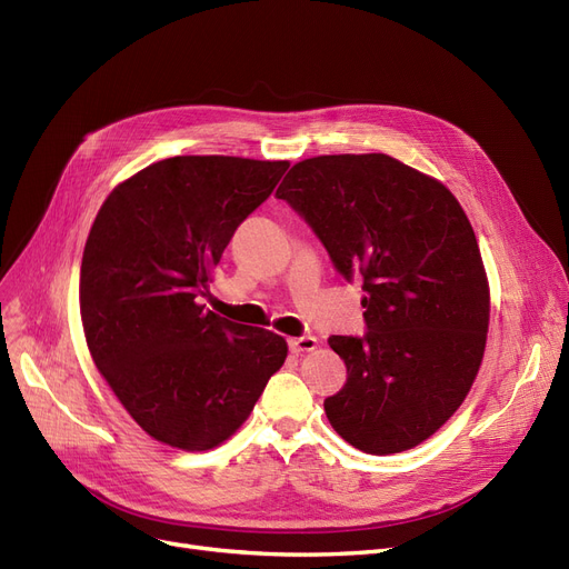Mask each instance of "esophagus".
<instances>
[{
    "label": "esophagus",
    "instance_id": "obj_1",
    "mask_svg": "<svg viewBox=\"0 0 569 569\" xmlns=\"http://www.w3.org/2000/svg\"><path fill=\"white\" fill-rule=\"evenodd\" d=\"M288 346H290V350H292L295 355H300V352L313 350V348L318 346V339H316V337H297V339H290Z\"/></svg>",
    "mask_w": 569,
    "mask_h": 569
}]
</instances>
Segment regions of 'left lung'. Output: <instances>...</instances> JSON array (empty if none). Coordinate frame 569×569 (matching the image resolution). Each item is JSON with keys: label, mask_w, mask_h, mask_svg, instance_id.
<instances>
[{"label": "left lung", "mask_w": 569, "mask_h": 569, "mask_svg": "<svg viewBox=\"0 0 569 569\" xmlns=\"http://www.w3.org/2000/svg\"><path fill=\"white\" fill-rule=\"evenodd\" d=\"M277 198L346 281L362 279L367 335L330 337L348 378L325 399L327 420L367 455L410 450L463 403L487 346L489 283L466 212L387 154L300 161Z\"/></svg>", "instance_id": "8db88e82"}]
</instances>
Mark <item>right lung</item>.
I'll return each mask as SVG.
<instances>
[{"mask_svg": "<svg viewBox=\"0 0 569 569\" xmlns=\"http://www.w3.org/2000/svg\"><path fill=\"white\" fill-rule=\"evenodd\" d=\"M286 170L288 161L163 159L112 189L89 230L84 339L114 397L159 442L221 445L286 362L283 337L200 305L237 226Z\"/></svg>", "mask_w": 569, "mask_h": 569, "instance_id": "right-lung-1", "label": "right lung"}]
</instances>
